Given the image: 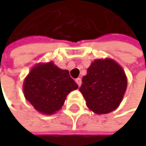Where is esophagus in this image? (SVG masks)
Wrapping results in <instances>:
<instances>
[{"label":"esophagus","mask_w":146,"mask_h":146,"mask_svg":"<svg viewBox=\"0 0 146 146\" xmlns=\"http://www.w3.org/2000/svg\"><path fill=\"white\" fill-rule=\"evenodd\" d=\"M75 81H76V83H77V85L80 87V85H81V79L80 78H77L76 80H75Z\"/></svg>","instance_id":"esophagus-1"}]
</instances>
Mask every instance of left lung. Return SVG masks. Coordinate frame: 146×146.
Returning <instances> with one entry per match:
<instances>
[{"instance_id": "8db88e82", "label": "left lung", "mask_w": 146, "mask_h": 146, "mask_svg": "<svg viewBox=\"0 0 146 146\" xmlns=\"http://www.w3.org/2000/svg\"><path fill=\"white\" fill-rule=\"evenodd\" d=\"M127 88V79L123 68L114 60L96 59L82 78L80 91L87 106L96 114L115 110L122 102Z\"/></svg>"}]
</instances>
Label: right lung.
Returning <instances> with one entry per match:
<instances>
[{"mask_svg": "<svg viewBox=\"0 0 146 146\" xmlns=\"http://www.w3.org/2000/svg\"><path fill=\"white\" fill-rule=\"evenodd\" d=\"M78 85L67 70L52 62L39 64L32 68L24 80L23 93L28 102L39 112L51 115L63 106L66 95Z\"/></svg>", "mask_w": 146, "mask_h": 146, "instance_id": "add662e5", "label": "right lung"}]
</instances>
